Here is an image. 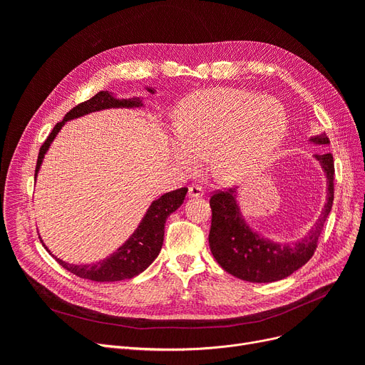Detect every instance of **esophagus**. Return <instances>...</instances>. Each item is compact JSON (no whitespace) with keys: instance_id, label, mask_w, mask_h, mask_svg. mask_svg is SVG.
<instances>
[{"instance_id":"obj_1","label":"esophagus","mask_w":365,"mask_h":365,"mask_svg":"<svg viewBox=\"0 0 365 365\" xmlns=\"http://www.w3.org/2000/svg\"><path fill=\"white\" fill-rule=\"evenodd\" d=\"M187 195L192 197V198H198L202 197V187L200 185H190L187 187Z\"/></svg>"}]
</instances>
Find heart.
Segmentation results:
<instances>
[{
    "mask_svg": "<svg viewBox=\"0 0 365 365\" xmlns=\"http://www.w3.org/2000/svg\"><path fill=\"white\" fill-rule=\"evenodd\" d=\"M178 130L171 148L183 168L208 158L215 179L235 183L255 175L279 146L287 113L278 101L257 93L204 90L183 101Z\"/></svg>",
    "mask_w": 365,
    "mask_h": 365,
    "instance_id": "b5f03b06",
    "label": "heart"
}]
</instances>
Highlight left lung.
Returning <instances> with one entry per match:
<instances>
[{"label": "left lung", "mask_w": 365, "mask_h": 365, "mask_svg": "<svg viewBox=\"0 0 365 365\" xmlns=\"http://www.w3.org/2000/svg\"><path fill=\"white\" fill-rule=\"evenodd\" d=\"M314 143H330L325 133L311 139ZM329 179L327 202L315 227L294 245H279L262 238L247 226L237 205V189H219L210 198L212 226L208 244L217 263L231 275L250 282H272L292 275L308 262L318 247L334 198V160L331 153H317Z\"/></svg>", "instance_id": "1"}]
</instances>
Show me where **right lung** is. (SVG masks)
I'll list each match as a JSON object with an SVG mask.
<instances>
[{"label": "right lung", "mask_w": 365, "mask_h": 365, "mask_svg": "<svg viewBox=\"0 0 365 365\" xmlns=\"http://www.w3.org/2000/svg\"><path fill=\"white\" fill-rule=\"evenodd\" d=\"M149 91L152 93V90ZM139 105H140V101L138 99L118 101L113 98L110 91H99L98 94L93 96L91 99L72 108L63 117V121L57 123L54 125V128L48 134V138L41 145L40 153H38V160H36L35 178L43 163L44 153L47 152L50 143L56 138V134L59 133L65 121L83 117L86 113L101 110V109L121 108V106L133 108ZM186 192H187V187H180L176 190H171V192H167L157 201H153L148 210V213L145 215L143 220L140 222L139 227L134 231V234L127 240L124 245H121L117 252L110 255L109 257H106L105 260H101L99 263H94V264H69L57 257L56 260L71 274L84 279L98 281V282H113V281H121V279H130L133 277L139 275L158 256L164 241L165 220L173 212H176V210L182 205Z\"/></svg>", "instance_id": "add662e5"}]
</instances>
